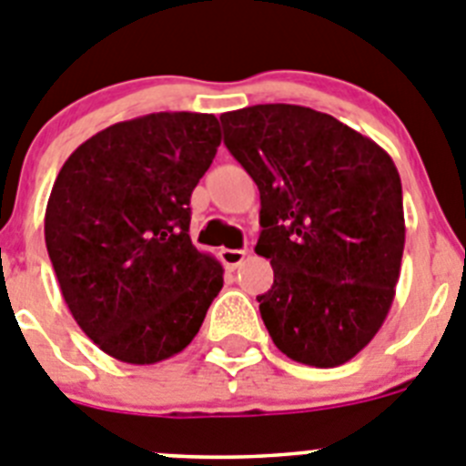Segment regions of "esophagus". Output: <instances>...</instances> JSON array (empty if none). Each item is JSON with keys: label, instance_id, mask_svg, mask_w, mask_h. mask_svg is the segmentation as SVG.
Segmentation results:
<instances>
[{"label": "esophagus", "instance_id": "1", "mask_svg": "<svg viewBox=\"0 0 466 466\" xmlns=\"http://www.w3.org/2000/svg\"><path fill=\"white\" fill-rule=\"evenodd\" d=\"M246 255H248V250H237V248H223L220 250V259H223V264L228 267V269H237V267H241V262L246 259Z\"/></svg>", "mask_w": 466, "mask_h": 466}]
</instances>
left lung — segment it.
Masks as SVG:
<instances>
[{
	"instance_id": "1",
	"label": "left lung",
	"mask_w": 466,
	"mask_h": 466,
	"mask_svg": "<svg viewBox=\"0 0 466 466\" xmlns=\"http://www.w3.org/2000/svg\"><path fill=\"white\" fill-rule=\"evenodd\" d=\"M225 146L259 190L255 253L274 285L258 297L280 353L309 367L346 364L388 318L404 253L395 162L341 120L297 104L220 116Z\"/></svg>"
}]
</instances>
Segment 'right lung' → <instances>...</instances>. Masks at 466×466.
<instances>
[{"label":"right lung","mask_w":466,"mask_h":466,"mask_svg":"<svg viewBox=\"0 0 466 466\" xmlns=\"http://www.w3.org/2000/svg\"><path fill=\"white\" fill-rule=\"evenodd\" d=\"M220 139L211 113H148L90 137L53 183L44 234L62 297L120 362L181 353L223 288V264L190 238V195Z\"/></svg>","instance_id":"obj_1"}]
</instances>
